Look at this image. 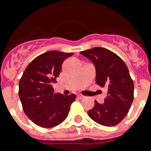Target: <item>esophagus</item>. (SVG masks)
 Wrapping results in <instances>:
<instances>
[{
  "label": "esophagus",
  "instance_id": "1",
  "mask_svg": "<svg viewBox=\"0 0 151 151\" xmlns=\"http://www.w3.org/2000/svg\"><path fill=\"white\" fill-rule=\"evenodd\" d=\"M78 98L79 99H85V96H83V95L79 94V95H78Z\"/></svg>",
  "mask_w": 151,
  "mask_h": 151
}]
</instances>
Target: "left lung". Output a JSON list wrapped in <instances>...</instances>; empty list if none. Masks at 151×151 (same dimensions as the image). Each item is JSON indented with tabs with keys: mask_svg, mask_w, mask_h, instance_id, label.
Instances as JSON below:
<instances>
[{
	"mask_svg": "<svg viewBox=\"0 0 151 151\" xmlns=\"http://www.w3.org/2000/svg\"><path fill=\"white\" fill-rule=\"evenodd\" d=\"M94 63L96 83L107 88L104 103L95 100V106L88 111L94 122L104 126H115L129 113L134 99V84L126 64L114 52L96 47L80 52Z\"/></svg>",
	"mask_w": 151,
	"mask_h": 151,
	"instance_id": "obj_1",
	"label": "left lung"
}]
</instances>
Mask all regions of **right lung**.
<instances>
[{"label": "right lung", "instance_id": "add662e5", "mask_svg": "<svg viewBox=\"0 0 151 151\" xmlns=\"http://www.w3.org/2000/svg\"><path fill=\"white\" fill-rule=\"evenodd\" d=\"M73 52L49 51L33 59L19 80V96L22 109L34 124L53 128L68 116L76 96L55 93L52 83L61 72L62 64Z\"/></svg>", "mask_w": 151, "mask_h": 151}]
</instances>
